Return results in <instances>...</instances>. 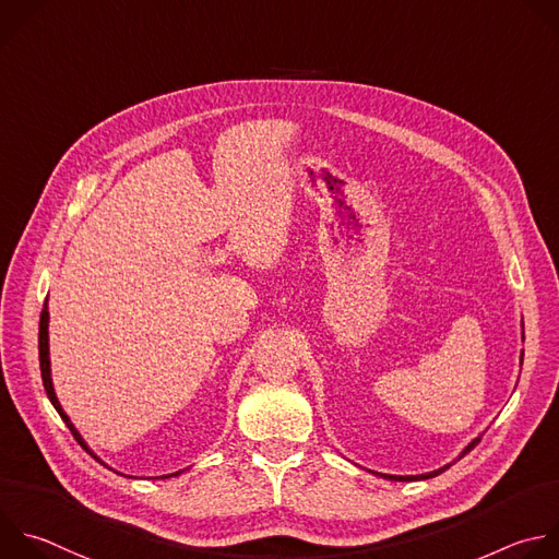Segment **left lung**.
<instances>
[{
    "instance_id": "left-lung-1",
    "label": "left lung",
    "mask_w": 559,
    "mask_h": 559,
    "mask_svg": "<svg viewBox=\"0 0 559 559\" xmlns=\"http://www.w3.org/2000/svg\"><path fill=\"white\" fill-rule=\"evenodd\" d=\"M522 329H524V324H522ZM522 340H524V331H522ZM522 355H524V353H522ZM522 355H520V364H522ZM478 441H480V435H478V437H476V439H474V441H472V443H469V445L459 454V459H463L469 450H474V448L478 445ZM459 459H456V461H459ZM450 465H452V463H448V465H443V467H439V469H435V472L417 474V476H393V474H380V472H373V474H378V476H382V478H386V480H400V483H406V480H408V483H411V480H426V478H435V476H439L441 472H445Z\"/></svg>"
}]
</instances>
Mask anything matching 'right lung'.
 Returning <instances> with one entry per match:
<instances>
[{
	"label": "right lung",
	"instance_id": "1",
	"mask_svg": "<svg viewBox=\"0 0 559 559\" xmlns=\"http://www.w3.org/2000/svg\"><path fill=\"white\" fill-rule=\"evenodd\" d=\"M48 322H50V313H48V302L44 305V311H41V320H39V364H41V380H44V386H46V393H48V400L52 402V406H55V411L61 415V419L66 421V426L70 428V432L74 435V439L96 459V461H100L90 448H87V443H85V439L79 435V430L74 428V424L70 421V417L63 413V408H61V404H59V400H57V393H55V386H52V376H50V346H48ZM103 463V461H100ZM105 465V463H103ZM179 472H175V474H170V476H177Z\"/></svg>",
	"mask_w": 559,
	"mask_h": 559
}]
</instances>
